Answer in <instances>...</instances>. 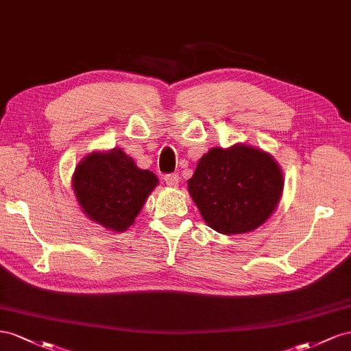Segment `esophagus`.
<instances>
[{"label":"esophagus","mask_w":351,"mask_h":351,"mask_svg":"<svg viewBox=\"0 0 351 351\" xmlns=\"http://www.w3.org/2000/svg\"><path fill=\"white\" fill-rule=\"evenodd\" d=\"M165 182L170 188H176L179 185V176L176 173H170L165 176Z\"/></svg>","instance_id":"1"}]
</instances>
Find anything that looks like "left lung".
I'll return each instance as SVG.
<instances>
[{"instance_id":"8db88e82","label":"left lung","mask_w":351,"mask_h":351,"mask_svg":"<svg viewBox=\"0 0 351 351\" xmlns=\"http://www.w3.org/2000/svg\"><path fill=\"white\" fill-rule=\"evenodd\" d=\"M188 191L210 228L223 235L245 234L274 215L284 173L262 148L241 143L215 147L198 160Z\"/></svg>"}]
</instances>
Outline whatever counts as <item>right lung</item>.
<instances>
[{
  "instance_id": "1",
  "label": "right lung",
  "mask_w": 351,
  "mask_h": 351,
  "mask_svg": "<svg viewBox=\"0 0 351 351\" xmlns=\"http://www.w3.org/2000/svg\"><path fill=\"white\" fill-rule=\"evenodd\" d=\"M157 185L152 170L139 169L122 148L89 153L72 176L73 194L85 216L116 234L135 223Z\"/></svg>"
}]
</instances>
